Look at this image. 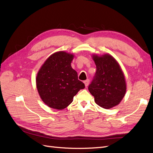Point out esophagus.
Returning <instances> with one entry per match:
<instances>
[{"instance_id": "34e87169", "label": "esophagus", "mask_w": 153, "mask_h": 153, "mask_svg": "<svg viewBox=\"0 0 153 153\" xmlns=\"http://www.w3.org/2000/svg\"><path fill=\"white\" fill-rule=\"evenodd\" d=\"M89 82H90V80H89V79H87L86 80H85V81L84 82V83L85 84V85L86 87L88 86V85L89 84Z\"/></svg>"}]
</instances>
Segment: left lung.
Segmentation results:
<instances>
[{
	"label": "left lung",
	"mask_w": 153,
	"mask_h": 153,
	"mask_svg": "<svg viewBox=\"0 0 153 153\" xmlns=\"http://www.w3.org/2000/svg\"><path fill=\"white\" fill-rule=\"evenodd\" d=\"M92 58L96 72L88 89L97 105L105 109L111 108L121 102L126 94V84L123 72L112 55H94Z\"/></svg>",
	"instance_id": "left-lung-1"
}]
</instances>
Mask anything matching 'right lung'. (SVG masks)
<instances>
[{
	"instance_id": "right-lung-1",
	"label": "right lung",
	"mask_w": 153,
	"mask_h": 153,
	"mask_svg": "<svg viewBox=\"0 0 153 153\" xmlns=\"http://www.w3.org/2000/svg\"><path fill=\"white\" fill-rule=\"evenodd\" d=\"M74 55L65 52L51 55L36 76V87L43 102L49 107L62 110L71 104L73 97L85 88L71 68Z\"/></svg>"
}]
</instances>
